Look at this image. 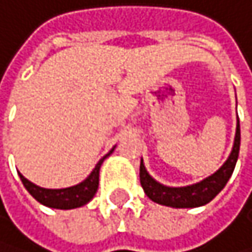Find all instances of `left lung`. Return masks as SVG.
<instances>
[{
  "label": "left lung",
  "mask_w": 252,
  "mask_h": 252,
  "mask_svg": "<svg viewBox=\"0 0 252 252\" xmlns=\"http://www.w3.org/2000/svg\"><path fill=\"white\" fill-rule=\"evenodd\" d=\"M240 150V124L237 118V127H236V136L233 150L228 156V159L223 162L222 167L213 173L211 176L205 177L203 181L196 182L193 185L187 187H167L156 179H153L144 165V160H141V167H139V179H141V185L145 191V194L159 205L171 208H197L202 205H207L211 202L217 194L223 189L226 182L229 181L231 174L234 171L236 162L239 158Z\"/></svg>",
  "instance_id": "8db88e82"
}]
</instances>
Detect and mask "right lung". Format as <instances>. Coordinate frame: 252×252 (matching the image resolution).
<instances>
[{
    "label": "right lung",
    "instance_id": "right-lung-1",
    "mask_svg": "<svg viewBox=\"0 0 252 252\" xmlns=\"http://www.w3.org/2000/svg\"><path fill=\"white\" fill-rule=\"evenodd\" d=\"M116 145L111 148L108 153L96 163V167L93 171L84 179L82 182L73 187L67 188H42L36 184L30 182L29 179H26L21 173H18L21 177V182L26 187L29 193L35 197L39 203L45 205V207L56 208V210H73L87 205L96 194L97 185H99V170H101L102 162L113 153Z\"/></svg>",
    "mask_w": 252,
    "mask_h": 252
}]
</instances>
